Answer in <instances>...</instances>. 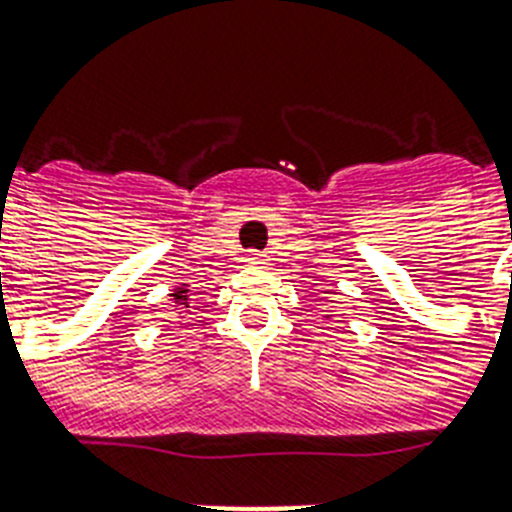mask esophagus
I'll list each match as a JSON object with an SVG mask.
<instances>
[{
	"mask_svg": "<svg viewBox=\"0 0 512 512\" xmlns=\"http://www.w3.org/2000/svg\"><path fill=\"white\" fill-rule=\"evenodd\" d=\"M246 264H251V266H264V264H266L264 253H259V251H248Z\"/></svg>",
	"mask_w": 512,
	"mask_h": 512,
	"instance_id": "1",
	"label": "esophagus"
}]
</instances>
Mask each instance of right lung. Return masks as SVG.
Wrapping results in <instances>:
<instances>
[{"label":"right lung","instance_id":"1","mask_svg":"<svg viewBox=\"0 0 512 512\" xmlns=\"http://www.w3.org/2000/svg\"><path fill=\"white\" fill-rule=\"evenodd\" d=\"M170 298H172V303H175V306L190 308V290H188V285L175 287V290H172V293H170Z\"/></svg>","mask_w":512,"mask_h":512}]
</instances>
